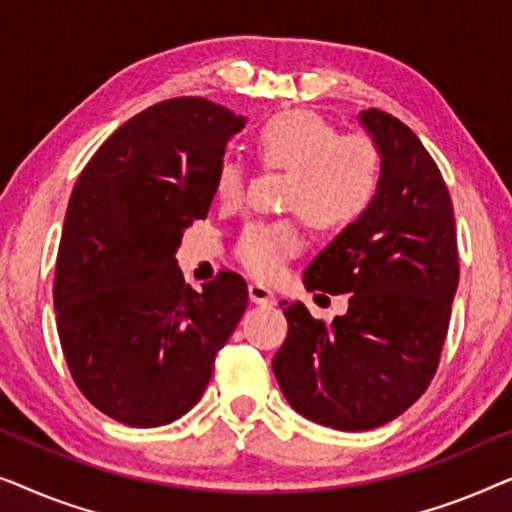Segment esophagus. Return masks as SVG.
<instances>
[{
  "mask_svg": "<svg viewBox=\"0 0 512 512\" xmlns=\"http://www.w3.org/2000/svg\"><path fill=\"white\" fill-rule=\"evenodd\" d=\"M249 298H251V303H256V305H275V293H272L268 286H263V284H258V282H251L249 284Z\"/></svg>",
  "mask_w": 512,
  "mask_h": 512,
  "instance_id": "1",
  "label": "esophagus"
}]
</instances>
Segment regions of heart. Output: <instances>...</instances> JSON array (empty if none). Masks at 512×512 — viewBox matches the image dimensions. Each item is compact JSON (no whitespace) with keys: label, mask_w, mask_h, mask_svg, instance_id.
Segmentation results:
<instances>
[{"label":"heart","mask_w":512,"mask_h":512,"mask_svg":"<svg viewBox=\"0 0 512 512\" xmlns=\"http://www.w3.org/2000/svg\"><path fill=\"white\" fill-rule=\"evenodd\" d=\"M254 146L268 170H284L282 205L312 228L338 233L354 226L373 207L382 181V156L373 139L340 135L331 121L314 111H282L256 130ZM216 195L237 202L244 191V170L226 158L216 170ZM303 249L293 221L251 223L237 242V258L254 277L272 279Z\"/></svg>","instance_id":"heart-1"}]
</instances>
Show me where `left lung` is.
I'll return each mask as SVG.
<instances>
[{
  "label": "left lung",
  "instance_id": "obj_1",
  "mask_svg": "<svg viewBox=\"0 0 512 512\" xmlns=\"http://www.w3.org/2000/svg\"><path fill=\"white\" fill-rule=\"evenodd\" d=\"M359 121L382 156L380 191L303 275L310 291L349 293L347 314L326 326L282 300L289 335L272 359L291 408L338 431L387 424L424 394L459 284L454 209L436 160L387 111L366 109Z\"/></svg>",
  "mask_w": 512,
  "mask_h": 512
}]
</instances>
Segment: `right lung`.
I'll return each instance as SVG.
<instances>
[{
  "mask_svg": "<svg viewBox=\"0 0 512 512\" xmlns=\"http://www.w3.org/2000/svg\"><path fill=\"white\" fill-rule=\"evenodd\" d=\"M242 128V116L205 97L158 102L123 123L76 181L55 319L76 387L116 422L149 429L186 415L247 310L237 272L193 291L174 258L184 230L207 216Z\"/></svg>",
  "mask_w": 512,
  "mask_h": 512,
  "instance_id": "obj_1",
  "label": "right lung"
}]
</instances>
